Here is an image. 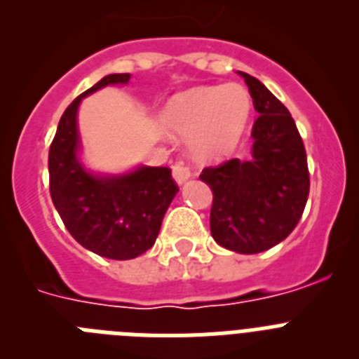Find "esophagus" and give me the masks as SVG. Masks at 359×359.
<instances>
[{"instance_id":"esophagus-1","label":"esophagus","mask_w":359,"mask_h":359,"mask_svg":"<svg viewBox=\"0 0 359 359\" xmlns=\"http://www.w3.org/2000/svg\"><path fill=\"white\" fill-rule=\"evenodd\" d=\"M172 176L174 180H176V183H185L187 180L190 177V169L189 165L185 163V161H176V163L172 165Z\"/></svg>"}]
</instances>
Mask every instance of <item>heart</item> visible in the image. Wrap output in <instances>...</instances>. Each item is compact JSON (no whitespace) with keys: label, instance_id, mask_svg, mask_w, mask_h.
Returning a JSON list of instances; mask_svg holds the SVG:
<instances>
[{"label":"heart","instance_id":"obj_1","mask_svg":"<svg viewBox=\"0 0 359 359\" xmlns=\"http://www.w3.org/2000/svg\"><path fill=\"white\" fill-rule=\"evenodd\" d=\"M252 111L250 93L239 84L198 88L177 95L167 109V123L176 135H192V151L214 158L237 144Z\"/></svg>","mask_w":359,"mask_h":359}]
</instances>
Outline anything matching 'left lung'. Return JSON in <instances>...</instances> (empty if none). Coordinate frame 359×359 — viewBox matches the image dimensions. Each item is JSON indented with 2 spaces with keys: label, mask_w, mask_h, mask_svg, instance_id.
I'll return each mask as SVG.
<instances>
[{
  "label": "left lung",
  "mask_w": 359,
  "mask_h": 359,
  "mask_svg": "<svg viewBox=\"0 0 359 359\" xmlns=\"http://www.w3.org/2000/svg\"><path fill=\"white\" fill-rule=\"evenodd\" d=\"M257 118L252 160L237 158L205 167L212 189L210 231L215 243L237 253H261L286 239L306 208L309 169L302 136L287 107L248 73Z\"/></svg>",
  "instance_id": "1"
}]
</instances>
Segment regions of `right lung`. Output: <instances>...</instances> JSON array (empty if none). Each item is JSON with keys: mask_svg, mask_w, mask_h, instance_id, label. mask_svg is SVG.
<instances>
[{"mask_svg": "<svg viewBox=\"0 0 359 359\" xmlns=\"http://www.w3.org/2000/svg\"><path fill=\"white\" fill-rule=\"evenodd\" d=\"M129 73H111L79 95L62 113L48 152L50 196L72 237L100 257L128 261L151 248L177 189L169 167H140L118 177H97L77 161V109L82 97L107 84H126Z\"/></svg>", "mask_w": 359, "mask_h": 359, "instance_id": "1", "label": "right lung"}]
</instances>
